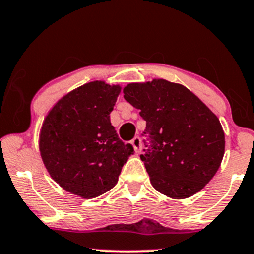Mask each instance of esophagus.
Wrapping results in <instances>:
<instances>
[{"instance_id":"1","label":"esophagus","mask_w":254,"mask_h":254,"mask_svg":"<svg viewBox=\"0 0 254 254\" xmlns=\"http://www.w3.org/2000/svg\"><path fill=\"white\" fill-rule=\"evenodd\" d=\"M131 144H132L136 153H139L140 151H142V140H140V138L138 136H136L132 140H131Z\"/></svg>"}]
</instances>
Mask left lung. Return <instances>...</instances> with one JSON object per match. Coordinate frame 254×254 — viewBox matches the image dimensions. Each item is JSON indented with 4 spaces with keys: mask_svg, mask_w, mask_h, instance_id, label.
<instances>
[{
    "mask_svg": "<svg viewBox=\"0 0 254 254\" xmlns=\"http://www.w3.org/2000/svg\"><path fill=\"white\" fill-rule=\"evenodd\" d=\"M123 92L146 121L143 133L149 145L140 159L153 188L173 199L200 191L216 175L225 151L218 117L188 88L165 79L130 83Z\"/></svg>",
    "mask_w": 254,
    "mask_h": 254,
    "instance_id": "left-lung-1",
    "label": "left lung"
}]
</instances>
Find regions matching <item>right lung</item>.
Instances as JSON below:
<instances>
[{
    "instance_id": "obj_1",
    "label": "right lung",
    "mask_w": 254,
    "mask_h": 254,
    "mask_svg": "<svg viewBox=\"0 0 254 254\" xmlns=\"http://www.w3.org/2000/svg\"><path fill=\"white\" fill-rule=\"evenodd\" d=\"M120 85L95 81L60 99L44 118L40 152L51 178L64 190L95 198L116 185L133 147L111 125Z\"/></svg>"
}]
</instances>
